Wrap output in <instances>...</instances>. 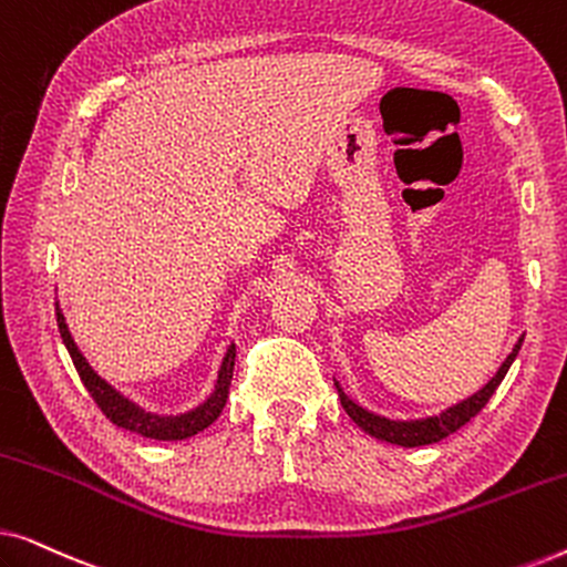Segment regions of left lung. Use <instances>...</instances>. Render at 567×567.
I'll return each mask as SVG.
<instances>
[{
  "mask_svg": "<svg viewBox=\"0 0 567 567\" xmlns=\"http://www.w3.org/2000/svg\"><path fill=\"white\" fill-rule=\"evenodd\" d=\"M524 338H518V343L514 346V351L508 353V359L501 363V369L495 371V377L487 382L483 390H477L475 394H470L467 400L456 402V405L441 410L439 415H429V417H415V421H392V417H384V415H377L371 413V410L361 408L359 402L348 398L343 392V386L336 382V390L340 394V405L348 415H351V421L359 425L369 433V436H374L379 441H386V444H398V446H425V444H436V441L446 439L449 433L460 431L464 423H470L472 417H475L480 410L487 405V400L493 398V392L498 390V384L503 382V377L508 374L511 363L518 355V348H522Z\"/></svg>",
  "mask_w": 567,
  "mask_h": 567,
  "instance_id": "1",
  "label": "left lung"
}]
</instances>
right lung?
Listing matches in <instances>:
<instances>
[{"mask_svg":"<svg viewBox=\"0 0 567 567\" xmlns=\"http://www.w3.org/2000/svg\"><path fill=\"white\" fill-rule=\"evenodd\" d=\"M56 322H59L61 340H64L69 355H72L74 367H76V371H80V379L84 382V386H87V392L92 394V400L97 402V408L103 410L105 417H111V423L118 425V429L138 433V436H144V439L183 441V439H190L204 429H208V425H212L216 417L221 415L224 405H227L231 371H235V355H237L235 343L227 348V353H224L219 374H216V382H214V390L204 402H200V405L188 410V413L162 415V413H150V410L136 405L134 400H128L126 394H121L115 386L107 384L105 379L90 367L80 348H76L72 332H69V324L64 320V312H61L59 305H56Z\"/></svg>","mask_w":567,"mask_h":567,"instance_id":"1","label":"right lung"}]
</instances>
